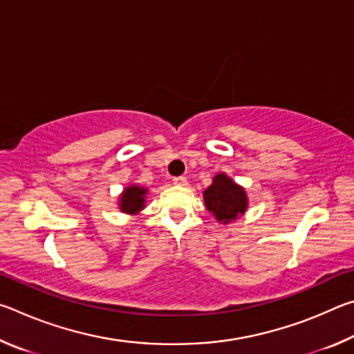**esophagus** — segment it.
Masks as SVG:
<instances>
[{
    "mask_svg": "<svg viewBox=\"0 0 354 354\" xmlns=\"http://www.w3.org/2000/svg\"><path fill=\"white\" fill-rule=\"evenodd\" d=\"M173 184H176V185H187V178H185V176L173 178Z\"/></svg>",
    "mask_w": 354,
    "mask_h": 354,
    "instance_id": "obj_1",
    "label": "esophagus"
}]
</instances>
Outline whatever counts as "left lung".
I'll return each mask as SVG.
<instances>
[{"label": "left lung", "instance_id": "obj_1", "mask_svg": "<svg viewBox=\"0 0 354 354\" xmlns=\"http://www.w3.org/2000/svg\"><path fill=\"white\" fill-rule=\"evenodd\" d=\"M203 198L207 211L212 212L217 221L223 225L237 220L248 207L245 189L226 176V173L214 176L212 184L203 192Z\"/></svg>", "mask_w": 354, "mask_h": 354}]
</instances>
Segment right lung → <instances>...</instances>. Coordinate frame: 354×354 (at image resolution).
Returning a JSON list of instances; mask_svg holds the SVG:
<instances>
[{
    "instance_id": "1",
    "label": "right lung",
    "mask_w": 354,
    "mask_h": 354,
    "mask_svg": "<svg viewBox=\"0 0 354 354\" xmlns=\"http://www.w3.org/2000/svg\"><path fill=\"white\" fill-rule=\"evenodd\" d=\"M145 195H147V189L140 187V185L133 184V185H128V187H124L118 201L120 211L131 215L139 214L142 209L145 207Z\"/></svg>"
}]
</instances>
